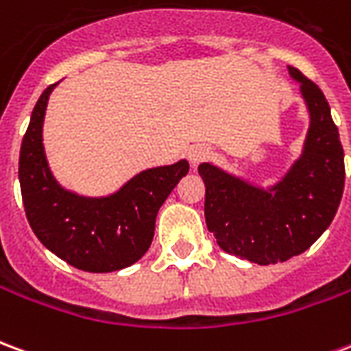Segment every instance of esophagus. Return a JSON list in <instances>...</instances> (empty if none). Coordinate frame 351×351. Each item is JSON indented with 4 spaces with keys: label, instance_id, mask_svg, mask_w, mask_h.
<instances>
[{
    "label": "esophagus",
    "instance_id": "obj_1",
    "mask_svg": "<svg viewBox=\"0 0 351 351\" xmlns=\"http://www.w3.org/2000/svg\"><path fill=\"white\" fill-rule=\"evenodd\" d=\"M213 156V148L206 145H195L191 146L190 152H188V158H190L191 165L195 167V165H199L201 161L206 160V158H210Z\"/></svg>",
    "mask_w": 351,
    "mask_h": 351
}]
</instances>
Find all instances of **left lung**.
Segmentation results:
<instances>
[{
  "instance_id": "left-lung-1",
  "label": "left lung",
  "mask_w": 351,
  "mask_h": 351,
  "mask_svg": "<svg viewBox=\"0 0 351 351\" xmlns=\"http://www.w3.org/2000/svg\"><path fill=\"white\" fill-rule=\"evenodd\" d=\"M289 77L308 110L301 154L278 180L261 186L203 161L205 220L218 246L250 263L287 261L331 226L344 191V150L324 92L295 67Z\"/></svg>"
}]
</instances>
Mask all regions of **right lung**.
Returning <instances> with one entry per match:
<instances>
[{
  "label": "right lung",
  "instance_id": "obj_1",
  "mask_svg": "<svg viewBox=\"0 0 351 351\" xmlns=\"http://www.w3.org/2000/svg\"><path fill=\"white\" fill-rule=\"evenodd\" d=\"M50 84L35 103L22 146L19 180L29 226L45 248L86 272L130 267L150 248L156 216L190 163L180 160L141 171L107 195H82L58 182L43 145Z\"/></svg>",
  "mask_w": 351,
  "mask_h": 351
}]
</instances>
